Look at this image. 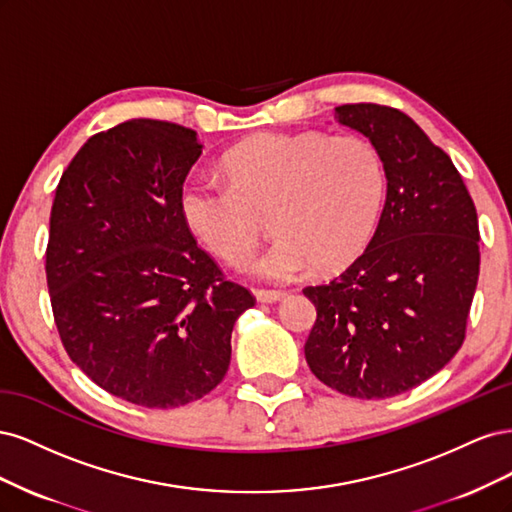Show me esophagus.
<instances>
[{
    "label": "esophagus",
    "instance_id": "1",
    "mask_svg": "<svg viewBox=\"0 0 512 512\" xmlns=\"http://www.w3.org/2000/svg\"><path fill=\"white\" fill-rule=\"evenodd\" d=\"M254 294L260 303H277L286 297L280 290H254Z\"/></svg>",
    "mask_w": 512,
    "mask_h": 512
}]
</instances>
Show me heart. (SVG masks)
Returning <instances> with one entry per match:
<instances>
[{"label": "heart", "mask_w": 512, "mask_h": 512, "mask_svg": "<svg viewBox=\"0 0 512 512\" xmlns=\"http://www.w3.org/2000/svg\"><path fill=\"white\" fill-rule=\"evenodd\" d=\"M230 183L190 177L179 194L181 218L207 250L241 262L260 237L258 213L277 232L269 250L245 262L260 280L290 282L318 267L342 269L374 235L384 166L363 136L265 132L224 156Z\"/></svg>", "instance_id": "heart-1"}]
</instances>
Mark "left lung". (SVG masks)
Returning <instances> with one entry per match:
<instances>
[{"label":"left lung","mask_w":512,"mask_h":512,"mask_svg":"<svg viewBox=\"0 0 512 512\" xmlns=\"http://www.w3.org/2000/svg\"><path fill=\"white\" fill-rule=\"evenodd\" d=\"M335 119L376 147L386 200L365 252L329 284L303 288L316 305L305 359L331 389L384 399L431 378L466 339L478 218L451 158L406 113L361 102L337 106Z\"/></svg>","instance_id":"8db88e82"}]
</instances>
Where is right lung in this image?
Returning a JSON list of instances; mask_svg holds the SVG:
<instances>
[{
	"label": "right lung",
	"instance_id": "right-lung-1",
	"mask_svg": "<svg viewBox=\"0 0 512 512\" xmlns=\"http://www.w3.org/2000/svg\"><path fill=\"white\" fill-rule=\"evenodd\" d=\"M203 153L196 132L132 119L98 132L55 190L46 284L72 363L145 408L205 397L230 365L254 294L196 245L179 194Z\"/></svg>",
	"mask_w": 512,
	"mask_h": 512
}]
</instances>
